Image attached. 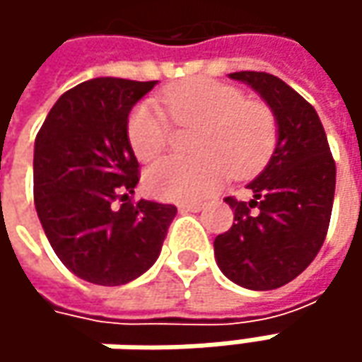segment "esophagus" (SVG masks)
Segmentation results:
<instances>
[{
	"label": "esophagus",
	"mask_w": 362,
	"mask_h": 362,
	"mask_svg": "<svg viewBox=\"0 0 362 362\" xmlns=\"http://www.w3.org/2000/svg\"><path fill=\"white\" fill-rule=\"evenodd\" d=\"M177 207H179V211H191V214L202 211V203H179Z\"/></svg>",
	"instance_id": "esophagus-1"
}]
</instances>
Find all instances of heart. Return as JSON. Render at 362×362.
<instances>
[{"mask_svg": "<svg viewBox=\"0 0 362 362\" xmlns=\"http://www.w3.org/2000/svg\"><path fill=\"white\" fill-rule=\"evenodd\" d=\"M160 103L177 124H202L195 139L197 159L155 163L145 175L146 191L165 202H199L214 193L231 171L252 175L274 153L278 124L272 108L250 100L235 86L191 78L163 92ZM163 108L146 100L127 120V139L139 160H153L169 145L171 124Z\"/></svg>", "mask_w": 362, "mask_h": 362, "instance_id": "heart-1", "label": "heart"}]
</instances>
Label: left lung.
<instances>
[{"instance_id": "obj_1", "label": "left lung", "mask_w": 362, "mask_h": 362, "mask_svg": "<svg viewBox=\"0 0 362 362\" xmlns=\"http://www.w3.org/2000/svg\"><path fill=\"white\" fill-rule=\"evenodd\" d=\"M270 106L278 141L268 165L247 189L250 202L226 197L233 226L214 242L226 278L247 290H274L310 266L327 238L337 165L313 105L266 72H233Z\"/></svg>"}]
</instances>
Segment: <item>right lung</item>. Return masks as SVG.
I'll return each mask as SVG.
<instances>
[{"instance_id":"add662e5","label":"right lung","mask_w":362,"mask_h":362,"mask_svg":"<svg viewBox=\"0 0 362 362\" xmlns=\"http://www.w3.org/2000/svg\"><path fill=\"white\" fill-rule=\"evenodd\" d=\"M157 80L92 78L64 92L34 145V203L52 250L78 278L120 286L145 274L177 216L132 203L139 160L127 139L132 106Z\"/></svg>"}]
</instances>
